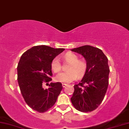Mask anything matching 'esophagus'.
Returning <instances> with one entry per match:
<instances>
[{"label": "esophagus", "mask_w": 129, "mask_h": 129, "mask_svg": "<svg viewBox=\"0 0 129 129\" xmlns=\"http://www.w3.org/2000/svg\"><path fill=\"white\" fill-rule=\"evenodd\" d=\"M67 85H68V84H64V83H63V84H62V87L64 88V87H66Z\"/></svg>", "instance_id": "obj_1"}]
</instances>
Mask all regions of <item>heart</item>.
Returning <instances> with one entry per match:
<instances>
[{
  "mask_svg": "<svg viewBox=\"0 0 129 129\" xmlns=\"http://www.w3.org/2000/svg\"><path fill=\"white\" fill-rule=\"evenodd\" d=\"M64 59L70 64L68 67L67 72H61L56 76V81L60 83H70L77 79L78 77H82L87 70V64L83 60H78V56L73 53H66ZM51 68L55 73L61 70V64L57 57L53 59L51 63Z\"/></svg>",
  "mask_w": 129,
  "mask_h": 129,
  "instance_id": "b5f03b06",
  "label": "heart"
}]
</instances>
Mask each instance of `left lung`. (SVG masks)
Segmentation results:
<instances>
[{
    "instance_id": "left-lung-1",
    "label": "left lung",
    "mask_w": 129,
    "mask_h": 129,
    "mask_svg": "<svg viewBox=\"0 0 129 129\" xmlns=\"http://www.w3.org/2000/svg\"><path fill=\"white\" fill-rule=\"evenodd\" d=\"M71 51L80 54L87 62V70L78 84L74 85V91L70 98L78 111L88 112L100 105L105 95L109 83L108 59L99 48L84 45Z\"/></svg>"
}]
</instances>
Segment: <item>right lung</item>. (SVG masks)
Listing matches in <instances>:
<instances>
[{
	"instance_id": "right-lung-1",
	"label": "right lung",
	"mask_w": 129,
	"mask_h": 129,
	"mask_svg": "<svg viewBox=\"0 0 129 129\" xmlns=\"http://www.w3.org/2000/svg\"><path fill=\"white\" fill-rule=\"evenodd\" d=\"M46 45L33 46L24 52L17 66V80L21 94L29 107L38 112L53 106L63 88L59 82L51 83L49 88L42 87L44 82L52 81L51 63L63 51Z\"/></svg>"
}]
</instances>
